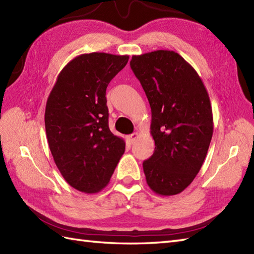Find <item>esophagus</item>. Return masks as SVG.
<instances>
[{
  "mask_svg": "<svg viewBox=\"0 0 254 254\" xmlns=\"http://www.w3.org/2000/svg\"><path fill=\"white\" fill-rule=\"evenodd\" d=\"M138 133L137 132H135V133H133V134H131V135H128V141H130L131 143H134L136 141V139L138 138Z\"/></svg>",
  "mask_w": 254,
  "mask_h": 254,
  "instance_id": "34e87169",
  "label": "esophagus"
}]
</instances>
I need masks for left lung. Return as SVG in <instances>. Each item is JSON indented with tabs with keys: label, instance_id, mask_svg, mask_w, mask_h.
<instances>
[{
	"label": "left lung",
	"instance_id": "8db88e82",
	"mask_svg": "<svg viewBox=\"0 0 254 254\" xmlns=\"http://www.w3.org/2000/svg\"><path fill=\"white\" fill-rule=\"evenodd\" d=\"M130 65L152 109L155 150L143 163L146 182L159 195H176L198 174L213 136L207 90L195 69L175 51L133 56Z\"/></svg>",
	"mask_w": 254,
	"mask_h": 254
}]
</instances>
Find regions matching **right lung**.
<instances>
[{"instance_id": "1", "label": "right lung", "mask_w": 254, "mask_h": 254, "mask_svg": "<svg viewBox=\"0 0 254 254\" xmlns=\"http://www.w3.org/2000/svg\"><path fill=\"white\" fill-rule=\"evenodd\" d=\"M127 61L128 56L104 52L80 55L63 67L48 97L51 154L65 181L80 192L101 191L126 149L108 124L106 89Z\"/></svg>"}]
</instances>
